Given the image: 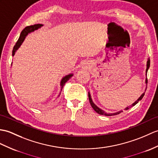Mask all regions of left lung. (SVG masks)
Instances as JSON below:
<instances>
[{"instance_id":"1","label":"left lung","mask_w":158,"mask_h":158,"mask_svg":"<svg viewBox=\"0 0 158 158\" xmlns=\"http://www.w3.org/2000/svg\"><path fill=\"white\" fill-rule=\"evenodd\" d=\"M149 66H150V60H149V58H148V61H147V69H146V75H147V73H148V69H149ZM145 83L147 84L148 83V79L146 78V79H145ZM144 95H145V93H143V94L141 96L139 97V98H138V100L136 101V102H135L134 103L132 104L131 106V107H132V106H134L135 105H136L138 102H139V101H140V100H141V99L143 98V96H144ZM88 97H89V102H90V104H91V107H92L93 108H94V110L95 111H96L97 113H98L99 114H101V115H104V116H113V115H116V114H120V113H121L123 111L122 110H120V111H119V112H116V113H112V114H108V113H106V112H105L104 110H101L100 108H98V106L95 104L94 102H93V101H92V100H91V95H90V94H89V92H88ZM131 107H127L125 109V110H129Z\"/></svg>"}]
</instances>
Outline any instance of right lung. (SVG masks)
Returning a JSON list of instances; mask_svg holds the SVG:
<instances>
[{"instance_id": "1", "label": "right lung", "mask_w": 158, "mask_h": 158, "mask_svg": "<svg viewBox=\"0 0 158 158\" xmlns=\"http://www.w3.org/2000/svg\"><path fill=\"white\" fill-rule=\"evenodd\" d=\"M42 26H43L42 24H35L34 25H30V26H27L26 27H25L23 29V31H21L19 38V39H18L17 43L15 44V45L14 47H13V52H12L13 56H14L15 53L16 51L20 47V46L21 45V44L23 43L25 37H26V36L27 35V34H30V33H31L33 31H34L35 30H37V29H38L39 28H40ZM73 75V74H69L68 75H66L65 77H64L62 79L61 81H60L61 91L62 89V88H63L65 83L67 82L68 80H69V79H70Z\"/></svg>"}]
</instances>
